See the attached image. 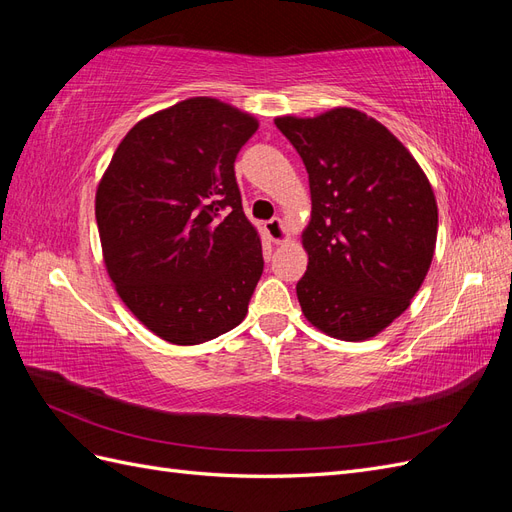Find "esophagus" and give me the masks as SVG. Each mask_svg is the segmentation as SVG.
<instances>
[{
	"label": "esophagus",
	"instance_id": "34e87169",
	"mask_svg": "<svg viewBox=\"0 0 512 512\" xmlns=\"http://www.w3.org/2000/svg\"><path fill=\"white\" fill-rule=\"evenodd\" d=\"M265 230H267L269 239H271L273 243H277V245H282V243H286V241L290 239L288 230H286V226H284V222H282L280 218L269 220V222L265 224Z\"/></svg>",
	"mask_w": 512,
	"mask_h": 512
}]
</instances>
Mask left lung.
<instances>
[{"label": "left lung", "instance_id": "8db88e82", "mask_svg": "<svg viewBox=\"0 0 512 512\" xmlns=\"http://www.w3.org/2000/svg\"><path fill=\"white\" fill-rule=\"evenodd\" d=\"M275 126L299 151L312 192L297 284L303 316L344 342L376 337L410 307L431 267V183L404 143L356 108L284 115Z\"/></svg>", "mask_w": 512, "mask_h": 512}]
</instances>
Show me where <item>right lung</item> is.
Masks as SVG:
<instances>
[{
	"instance_id": "add662e5",
	"label": "right lung",
	"mask_w": 512,
	"mask_h": 512,
	"mask_svg": "<svg viewBox=\"0 0 512 512\" xmlns=\"http://www.w3.org/2000/svg\"><path fill=\"white\" fill-rule=\"evenodd\" d=\"M258 119L188 98L123 136L96 190L102 258L119 299L177 346L235 329L262 275V245L235 179Z\"/></svg>"
}]
</instances>
